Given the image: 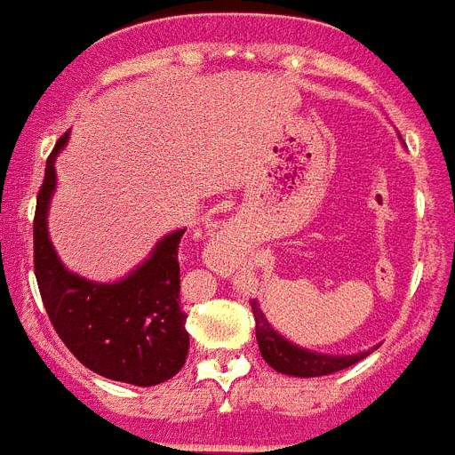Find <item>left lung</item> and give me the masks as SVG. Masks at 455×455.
Here are the masks:
<instances>
[{"mask_svg": "<svg viewBox=\"0 0 455 455\" xmlns=\"http://www.w3.org/2000/svg\"><path fill=\"white\" fill-rule=\"evenodd\" d=\"M250 304H252L254 324H257V343H259L261 357L268 362V367H273L280 374L301 376V379L327 376L353 367L355 362L364 360L371 353V350H364L357 355H327V353L301 348V346L287 341L285 336L273 330L257 301H250Z\"/></svg>", "mask_w": 455, "mask_h": 455, "instance_id": "1", "label": "left lung"}]
</instances>
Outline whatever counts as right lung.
Listing matches in <instances>:
<instances>
[{"mask_svg":"<svg viewBox=\"0 0 455 455\" xmlns=\"http://www.w3.org/2000/svg\"><path fill=\"white\" fill-rule=\"evenodd\" d=\"M51 151L35 212V275L53 330L76 360L95 374L131 386H156L180 371L189 353L180 306V240L184 228L156 243L149 259L116 283H93L68 271L48 238L46 215L55 191Z\"/></svg>","mask_w":455,"mask_h":455,"instance_id":"obj_1","label":"right lung"}]
</instances>
